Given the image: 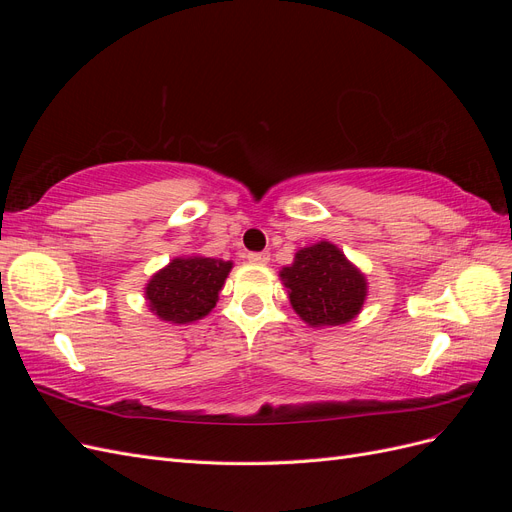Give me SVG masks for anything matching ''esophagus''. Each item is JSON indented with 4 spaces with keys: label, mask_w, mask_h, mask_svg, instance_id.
<instances>
[{
    "label": "esophagus",
    "mask_w": 512,
    "mask_h": 512,
    "mask_svg": "<svg viewBox=\"0 0 512 512\" xmlns=\"http://www.w3.org/2000/svg\"><path fill=\"white\" fill-rule=\"evenodd\" d=\"M269 252H252L250 256H247V260L252 262V265H260V267H265L267 262H269Z\"/></svg>",
    "instance_id": "esophagus-1"
}]
</instances>
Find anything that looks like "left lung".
I'll return each instance as SVG.
<instances>
[{"label": "left lung", "mask_w": 512, "mask_h": 512, "mask_svg": "<svg viewBox=\"0 0 512 512\" xmlns=\"http://www.w3.org/2000/svg\"><path fill=\"white\" fill-rule=\"evenodd\" d=\"M280 277L292 309L312 329L348 324L361 314L369 292L365 273L331 241L301 247Z\"/></svg>", "instance_id": "8db88e82"}]
</instances>
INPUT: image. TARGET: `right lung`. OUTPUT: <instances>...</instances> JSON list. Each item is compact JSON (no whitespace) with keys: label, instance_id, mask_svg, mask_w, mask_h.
I'll return each mask as SVG.
<instances>
[{"label":"right lung","instance_id":"1","mask_svg":"<svg viewBox=\"0 0 512 512\" xmlns=\"http://www.w3.org/2000/svg\"><path fill=\"white\" fill-rule=\"evenodd\" d=\"M232 260L200 254L177 256L145 284V301L153 316L168 324H190L211 314L220 299Z\"/></svg>","mask_w":512,"mask_h":512}]
</instances>
